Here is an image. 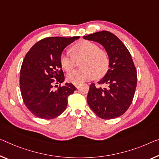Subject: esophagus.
<instances>
[{"label": "esophagus", "instance_id": "obj_1", "mask_svg": "<svg viewBox=\"0 0 159 159\" xmlns=\"http://www.w3.org/2000/svg\"><path fill=\"white\" fill-rule=\"evenodd\" d=\"M75 86L77 88V87H78V86H79V84H75Z\"/></svg>", "mask_w": 159, "mask_h": 159}]
</instances>
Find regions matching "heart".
Returning a JSON list of instances; mask_svg holds the SVG:
<instances>
[{
	"label": "heart",
	"mask_w": 159,
	"mask_h": 159,
	"mask_svg": "<svg viewBox=\"0 0 159 159\" xmlns=\"http://www.w3.org/2000/svg\"><path fill=\"white\" fill-rule=\"evenodd\" d=\"M72 55L62 52L60 57L61 67L66 71H70L80 60L81 69L68 73L67 80L73 84L101 78L108 72L109 58L106 51L99 48L98 45L88 40H81L72 47Z\"/></svg>",
	"instance_id": "obj_1"
}]
</instances>
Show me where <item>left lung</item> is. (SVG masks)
Wrapping results in <instances>:
<instances>
[{"label":"left lung","mask_w":159,"mask_h":159,"mask_svg":"<svg viewBox=\"0 0 159 159\" xmlns=\"http://www.w3.org/2000/svg\"><path fill=\"white\" fill-rule=\"evenodd\" d=\"M103 45L109 58V69L98 82L90 84L87 100L92 111L103 119L121 116L129 108L135 94L137 74L128 49L113 33L97 32L83 36ZM102 84L107 88H102Z\"/></svg>","instance_id":"8db88e82"}]
</instances>
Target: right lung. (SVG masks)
Listing matches in <instances>:
<instances>
[{"mask_svg":"<svg viewBox=\"0 0 159 159\" xmlns=\"http://www.w3.org/2000/svg\"><path fill=\"white\" fill-rule=\"evenodd\" d=\"M79 38H43L30 48L24 58L20 74L22 98L29 111L38 118L52 119L60 116L67 107V97L76 89L71 83L59 86L55 91L53 86L62 84L65 80L60 63L63 50Z\"/></svg>","mask_w":159,"mask_h":159,"instance_id":"1","label":"right lung"}]
</instances>
